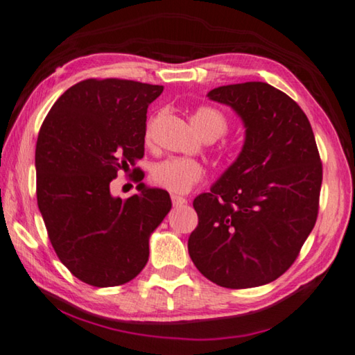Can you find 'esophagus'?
<instances>
[{"mask_svg": "<svg viewBox=\"0 0 355 355\" xmlns=\"http://www.w3.org/2000/svg\"><path fill=\"white\" fill-rule=\"evenodd\" d=\"M172 204H173V207H180V205H184V204H188V200L184 199V198H180V196H172Z\"/></svg>", "mask_w": 355, "mask_h": 355, "instance_id": "esophagus-1", "label": "esophagus"}]
</instances>
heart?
Listing matches in <instances>:
<instances>
[{"mask_svg":"<svg viewBox=\"0 0 355 355\" xmlns=\"http://www.w3.org/2000/svg\"><path fill=\"white\" fill-rule=\"evenodd\" d=\"M194 128L207 140H215L221 137L229 128L227 116L221 110L213 105H200L191 115ZM156 116L151 118L147 125L145 136L147 140L151 139ZM205 175L204 167L198 161L188 159V157H167L151 167V182L156 187L164 188L173 194H184L193 189L196 184L202 182Z\"/></svg>","mask_w":355,"mask_h":355,"instance_id":"heart-1","label":"heart"}]
</instances>
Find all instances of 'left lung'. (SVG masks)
<instances>
[{
  "instance_id": "8db88e82",
  "label": "left lung",
  "mask_w": 355,
  "mask_h": 355,
  "mask_svg": "<svg viewBox=\"0 0 355 355\" xmlns=\"http://www.w3.org/2000/svg\"><path fill=\"white\" fill-rule=\"evenodd\" d=\"M208 98L241 116L237 161L194 199L188 251L199 272L229 289L272 283L289 270L319 213L322 162L305 112L263 82L218 87Z\"/></svg>"
}]
</instances>
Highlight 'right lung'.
I'll return each mask as SVG.
<instances>
[{
	"label": "right lung",
	"mask_w": 355,
	"mask_h": 355,
	"mask_svg": "<svg viewBox=\"0 0 355 355\" xmlns=\"http://www.w3.org/2000/svg\"><path fill=\"white\" fill-rule=\"evenodd\" d=\"M164 87L87 78L67 88L44 120L36 144L37 207L56 256L83 283L131 281L148 261L150 234L172 207L167 191L145 188L112 198L121 170L140 171L147 109Z\"/></svg>",
	"instance_id": "right-lung-1"
}]
</instances>
